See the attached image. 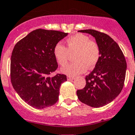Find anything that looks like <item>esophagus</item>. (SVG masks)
<instances>
[{
  "label": "esophagus",
  "mask_w": 135,
  "mask_h": 135,
  "mask_svg": "<svg viewBox=\"0 0 135 135\" xmlns=\"http://www.w3.org/2000/svg\"><path fill=\"white\" fill-rule=\"evenodd\" d=\"M67 79L68 80H73V79H74V77H71V76H67Z\"/></svg>",
  "instance_id": "1"
}]
</instances>
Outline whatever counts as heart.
<instances>
[{"label": "heart", "instance_id": "1", "mask_svg": "<svg viewBox=\"0 0 135 135\" xmlns=\"http://www.w3.org/2000/svg\"><path fill=\"white\" fill-rule=\"evenodd\" d=\"M67 47L57 43L54 49L55 58L60 66H65L69 62L70 54H74V62L62 69V72L75 76L92 69L97 65L100 57V49L98 43L90 39L88 35L78 33L66 40Z\"/></svg>", "mask_w": 135, "mask_h": 135}]
</instances>
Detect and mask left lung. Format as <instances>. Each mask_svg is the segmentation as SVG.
Masks as SVG:
<instances>
[{"instance_id": "1", "label": "left lung", "mask_w": 135, "mask_h": 135, "mask_svg": "<svg viewBox=\"0 0 135 135\" xmlns=\"http://www.w3.org/2000/svg\"><path fill=\"white\" fill-rule=\"evenodd\" d=\"M79 32L95 38L100 57L94 69L85 77V86L77 90V95L85 105L98 108L111 103L121 92L126 77V59L118 43L107 34L92 29Z\"/></svg>"}]
</instances>
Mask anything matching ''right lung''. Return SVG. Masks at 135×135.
<instances>
[{
	"instance_id": "right-lung-1",
	"label": "right lung",
	"mask_w": 135,
	"mask_h": 135,
	"mask_svg": "<svg viewBox=\"0 0 135 135\" xmlns=\"http://www.w3.org/2000/svg\"><path fill=\"white\" fill-rule=\"evenodd\" d=\"M68 33L37 29L19 41L13 50L10 76L13 87L22 100L34 108L54 105L59 97L61 84L66 76L57 73L55 45Z\"/></svg>"
}]
</instances>
